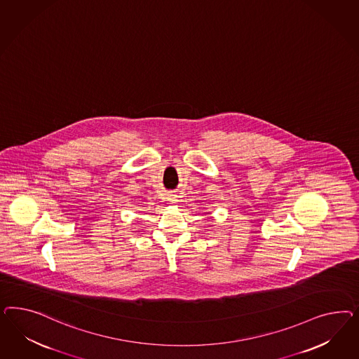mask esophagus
<instances>
[{"label":"esophagus","instance_id":"obj_1","mask_svg":"<svg viewBox=\"0 0 359 359\" xmlns=\"http://www.w3.org/2000/svg\"><path fill=\"white\" fill-rule=\"evenodd\" d=\"M175 201H176V200H175V198H171V203H175Z\"/></svg>","mask_w":359,"mask_h":359}]
</instances>
